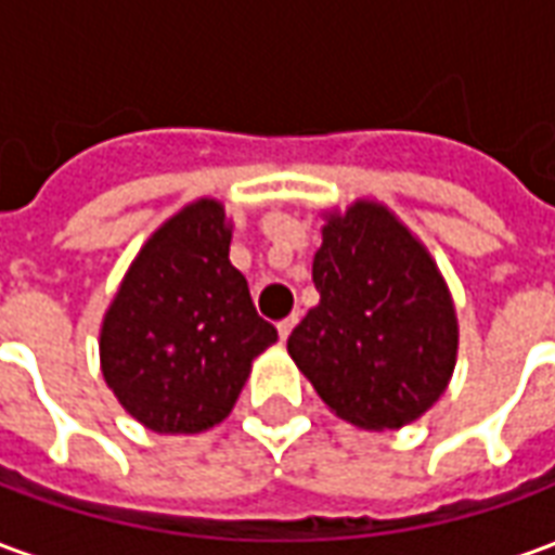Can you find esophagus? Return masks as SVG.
I'll return each mask as SVG.
<instances>
[{"instance_id": "34e87169", "label": "esophagus", "mask_w": 555, "mask_h": 555, "mask_svg": "<svg viewBox=\"0 0 555 555\" xmlns=\"http://www.w3.org/2000/svg\"><path fill=\"white\" fill-rule=\"evenodd\" d=\"M297 326V314H291V318H285V321H279V338L285 341V338L291 336V330Z\"/></svg>"}]
</instances>
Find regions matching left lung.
Returning a JSON list of instances; mask_svg holds the SVG:
<instances>
[{
  "label": "left lung",
  "instance_id": "obj_1",
  "mask_svg": "<svg viewBox=\"0 0 555 555\" xmlns=\"http://www.w3.org/2000/svg\"><path fill=\"white\" fill-rule=\"evenodd\" d=\"M321 302L288 338L314 392L360 428H401L442 396L457 324L440 270L386 207L357 202L324 229Z\"/></svg>",
  "mask_w": 555,
  "mask_h": 555
}]
</instances>
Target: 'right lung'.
Wrapping results in <instances>:
<instances>
[{"label": "right lung", "mask_w": 555, "mask_h": 555, "mask_svg": "<svg viewBox=\"0 0 555 555\" xmlns=\"http://www.w3.org/2000/svg\"><path fill=\"white\" fill-rule=\"evenodd\" d=\"M225 210L195 202L145 243L101 333L103 377L157 434H195L229 416L253 360L279 338L229 261Z\"/></svg>", "instance_id": "1"}]
</instances>
